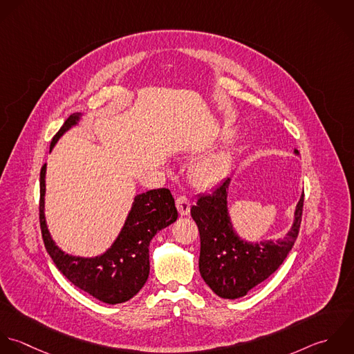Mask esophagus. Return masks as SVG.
<instances>
[{
	"label": "esophagus",
	"mask_w": 354,
	"mask_h": 354,
	"mask_svg": "<svg viewBox=\"0 0 354 354\" xmlns=\"http://www.w3.org/2000/svg\"><path fill=\"white\" fill-rule=\"evenodd\" d=\"M190 207H192V203H190V200L186 196H179L176 198V208H178V212H179L180 216L189 214Z\"/></svg>",
	"instance_id": "esophagus-1"
}]
</instances>
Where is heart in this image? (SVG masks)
Returning <instances> with one entry per match:
<instances>
[{"instance_id":"obj_1","label":"heart","mask_w":354,"mask_h":354,"mask_svg":"<svg viewBox=\"0 0 354 354\" xmlns=\"http://www.w3.org/2000/svg\"><path fill=\"white\" fill-rule=\"evenodd\" d=\"M231 164V154L227 149L221 147L204 156L194 162L192 168L193 180L203 187L218 183L228 172Z\"/></svg>"}]
</instances>
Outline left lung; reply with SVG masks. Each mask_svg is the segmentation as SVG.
Returning <instances> with one entry per match:
<instances>
[{
	"label": "left lung",
	"instance_id": "obj_1",
	"mask_svg": "<svg viewBox=\"0 0 354 354\" xmlns=\"http://www.w3.org/2000/svg\"><path fill=\"white\" fill-rule=\"evenodd\" d=\"M228 185L230 178L211 194L201 196L192 207V217L200 231L198 264L203 279L218 297L235 299L270 278L290 253L301 225L304 193L295 208L292 227L283 238L250 243L232 230L227 211Z\"/></svg>",
	"mask_w": 354,
	"mask_h": 354
}]
</instances>
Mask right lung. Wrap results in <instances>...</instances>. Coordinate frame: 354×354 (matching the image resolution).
<instances>
[{
  "label": "right lung",
  "mask_w": 354,
  "mask_h": 354,
  "mask_svg": "<svg viewBox=\"0 0 354 354\" xmlns=\"http://www.w3.org/2000/svg\"><path fill=\"white\" fill-rule=\"evenodd\" d=\"M80 113L71 115L53 137L50 149L72 126ZM45 172L39 176V224L45 248L59 271L76 287L105 304H122L131 299L149 277V243L151 238L178 218L175 200L168 189H154L138 194L127 220L113 242L101 256L94 259L73 257L60 250L46 227L45 220Z\"/></svg>",
  "instance_id": "right-lung-1"
}]
</instances>
